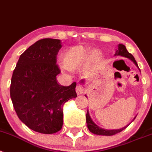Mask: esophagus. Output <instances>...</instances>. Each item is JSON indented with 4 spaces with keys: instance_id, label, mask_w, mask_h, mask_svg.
<instances>
[{
    "instance_id": "1",
    "label": "esophagus",
    "mask_w": 152,
    "mask_h": 152,
    "mask_svg": "<svg viewBox=\"0 0 152 152\" xmlns=\"http://www.w3.org/2000/svg\"><path fill=\"white\" fill-rule=\"evenodd\" d=\"M75 89H76V92L77 94H82L84 92V88L81 85H80V84L77 85Z\"/></svg>"
}]
</instances>
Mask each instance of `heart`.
<instances>
[{"label": "heart", "instance_id": "b5f03b06", "mask_svg": "<svg viewBox=\"0 0 152 152\" xmlns=\"http://www.w3.org/2000/svg\"><path fill=\"white\" fill-rule=\"evenodd\" d=\"M89 53L81 46L69 48L63 53L61 56L64 64L68 69L75 70L80 67L88 58Z\"/></svg>", "mask_w": 152, "mask_h": 152}]
</instances>
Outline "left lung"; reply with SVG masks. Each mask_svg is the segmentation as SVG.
Segmentation results:
<instances>
[{
    "mask_svg": "<svg viewBox=\"0 0 152 152\" xmlns=\"http://www.w3.org/2000/svg\"><path fill=\"white\" fill-rule=\"evenodd\" d=\"M115 56H124V57L128 58L130 59L131 61H132L134 62V64L138 67L137 62H136L135 59H134L133 56H132V54H130V53L126 50V47H125L124 45H121V44L118 45V50H116V51H115ZM81 83H84L83 80L81 81ZM134 118H135V117H134ZM86 123H87V126H88V128L89 131H90L91 132H92V133L99 134V135H108V136L113 135V134H115L118 133V132H121V131L124 130L125 128L127 127L128 126L127 125V126H124V127L121 128V129H111V130H107V129H102V128H100L99 126H98L96 124H94V122L92 121V119L90 117V115H89L88 110H87V113H86Z\"/></svg>",
    "mask_w": 152,
    "mask_h": 152,
    "instance_id": "obj_1",
    "label": "left lung"
}]
</instances>
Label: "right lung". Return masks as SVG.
Masks as SVG:
<instances>
[{
    "label": "right lung",
    "mask_w": 152,
    "mask_h": 152,
    "mask_svg": "<svg viewBox=\"0 0 152 152\" xmlns=\"http://www.w3.org/2000/svg\"><path fill=\"white\" fill-rule=\"evenodd\" d=\"M61 40L42 39L29 47L13 72L10 96L18 118L35 132L53 134L63 126L64 104L75 98L76 83L62 86L56 76Z\"/></svg>",
    "instance_id": "obj_1"
}]
</instances>
